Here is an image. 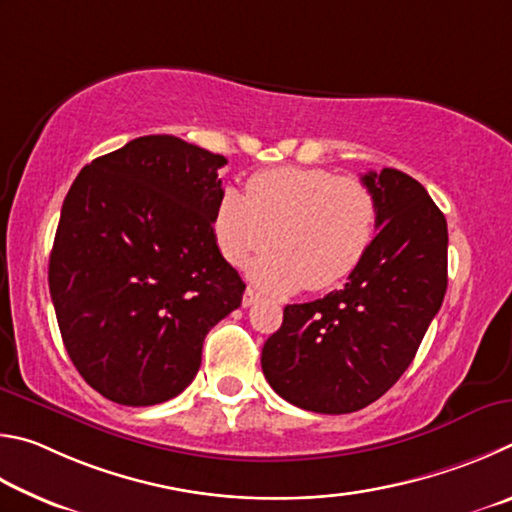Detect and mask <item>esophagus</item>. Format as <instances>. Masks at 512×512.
<instances>
[{
	"mask_svg": "<svg viewBox=\"0 0 512 512\" xmlns=\"http://www.w3.org/2000/svg\"><path fill=\"white\" fill-rule=\"evenodd\" d=\"M256 301H258V292H256V290H251V288H247L245 297H242V306L249 308V306H254Z\"/></svg>",
	"mask_w": 512,
	"mask_h": 512,
	"instance_id": "1",
	"label": "esophagus"
}]
</instances>
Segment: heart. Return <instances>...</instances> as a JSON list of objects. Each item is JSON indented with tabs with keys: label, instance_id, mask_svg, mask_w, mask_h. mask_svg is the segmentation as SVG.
<instances>
[{
	"label": "heart",
	"instance_id": "b5f03b06",
	"mask_svg": "<svg viewBox=\"0 0 512 512\" xmlns=\"http://www.w3.org/2000/svg\"><path fill=\"white\" fill-rule=\"evenodd\" d=\"M378 229V200L355 177L324 168H274L227 188L213 215L215 242L231 265L276 245L251 267L265 290L333 288L355 272Z\"/></svg>",
	"mask_w": 512,
	"mask_h": 512
}]
</instances>
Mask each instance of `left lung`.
Here are the masks:
<instances>
[{
    "mask_svg": "<svg viewBox=\"0 0 512 512\" xmlns=\"http://www.w3.org/2000/svg\"><path fill=\"white\" fill-rule=\"evenodd\" d=\"M362 182L378 200V236L342 290L285 306L261 355L270 387L317 414H351L384 396L447 290V222L425 186L396 168Z\"/></svg>",
    "mask_w": 512,
    "mask_h": 512,
    "instance_id": "1",
    "label": "left lung"
}]
</instances>
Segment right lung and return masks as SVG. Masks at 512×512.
I'll return each instance as SVG.
<instances>
[{
    "label": "right lung",
    "mask_w": 512,
    "mask_h": 512,
    "mask_svg": "<svg viewBox=\"0 0 512 512\" xmlns=\"http://www.w3.org/2000/svg\"><path fill=\"white\" fill-rule=\"evenodd\" d=\"M222 155L150 134L80 170L60 211L49 290L89 387L128 407L182 393L209 330L245 292L213 233Z\"/></svg>",
    "instance_id": "right-lung-1"
}]
</instances>
